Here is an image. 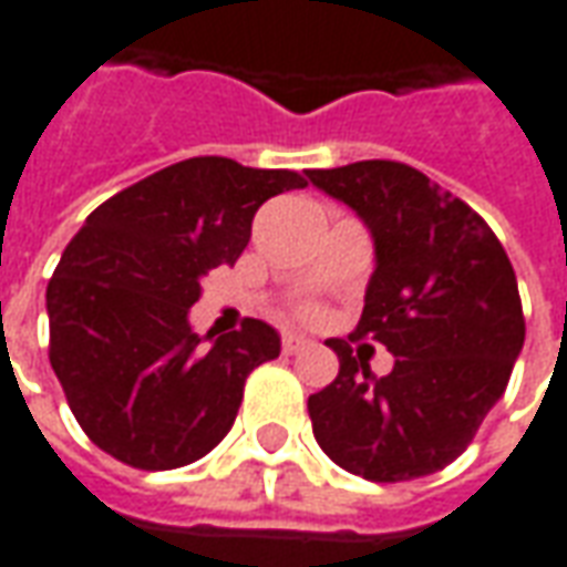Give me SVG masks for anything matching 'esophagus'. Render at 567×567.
Instances as JSON below:
<instances>
[{
    "label": "esophagus",
    "mask_w": 567,
    "mask_h": 567,
    "mask_svg": "<svg viewBox=\"0 0 567 567\" xmlns=\"http://www.w3.org/2000/svg\"><path fill=\"white\" fill-rule=\"evenodd\" d=\"M307 344H310V341H307V338H300V334H282V350L285 353H300V350L307 348Z\"/></svg>",
    "instance_id": "esophagus-1"
}]
</instances>
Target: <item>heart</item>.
Instances as JSON below:
<instances>
[{"mask_svg": "<svg viewBox=\"0 0 567 567\" xmlns=\"http://www.w3.org/2000/svg\"><path fill=\"white\" fill-rule=\"evenodd\" d=\"M300 316H303V319H316L319 310H316V307H300Z\"/></svg>", "mask_w": 567, "mask_h": 567, "instance_id": "b5f03b06", "label": "heart"}]
</instances>
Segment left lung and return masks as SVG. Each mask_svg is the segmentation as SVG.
I'll list each match as a JSON object with an SVG mask.
<instances>
[{"instance_id": "8db88e82", "label": "left lung", "mask_w": 567, "mask_h": 567, "mask_svg": "<svg viewBox=\"0 0 567 567\" xmlns=\"http://www.w3.org/2000/svg\"><path fill=\"white\" fill-rule=\"evenodd\" d=\"M357 210L375 241V272L350 340L398 357L388 377L344 338L338 379L307 400L326 456L365 481L434 475L460 456L509 384L525 316L509 257L475 210L396 161L307 171Z\"/></svg>"}]
</instances>
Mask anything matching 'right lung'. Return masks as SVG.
Instances as JSON below:
<instances>
[{
    "label": "right lung",
    "instance_id": "add662e5",
    "mask_svg": "<svg viewBox=\"0 0 567 567\" xmlns=\"http://www.w3.org/2000/svg\"><path fill=\"white\" fill-rule=\"evenodd\" d=\"M295 171L188 157L92 210L45 288L49 363L92 444L145 472L202 460L233 429L245 379L279 357V332H192L202 279L241 257L254 214L303 188Z\"/></svg>",
    "mask_w": 567,
    "mask_h": 567
}]
</instances>
